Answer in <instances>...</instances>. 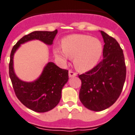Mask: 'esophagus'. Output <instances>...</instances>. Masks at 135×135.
Segmentation results:
<instances>
[{"instance_id": "34e87169", "label": "esophagus", "mask_w": 135, "mask_h": 135, "mask_svg": "<svg viewBox=\"0 0 135 135\" xmlns=\"http://www.w3.org/2000/svg\"><path fill=\"white\" fill-rule=\"evenodd\" d=\"M76 73H74L73 71H72V70H69V77L70 78H72V77H75V76H76Z\"/></svg>"}]
</instances>
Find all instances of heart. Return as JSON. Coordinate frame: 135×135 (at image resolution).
<instances>
[{"mask_svg": "<svg viewBox=\"0 0 135 135\" xmlns=\"http://www.w3.org/2000/svg\"><path fill=\"white\" fill-rule=\"evenodd\" d=\"M62 47L54 49L55 57L62 63L69 57L74 58V66L80 72H86L95 67L103 51L102 42L86 35L67 36L62 40Z\"/></svg>", "mask_w": 135, "mask_h": 135, "instance_id": "b5f03b06", "label": "heart"}]
</instances>
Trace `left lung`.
<instances>
[{
    "label": "left lung",
    "mask_w": 135,
    "mask_h": 135,
    "mask_svg": "<svg viewBox=\"0 0 135 135\" xmlns=\"http://www.w3.org/2000/svg\"><path fill=\"white\" fill-rule=\"evenodd\" d=\"M105 43L103 59L93 69L78 77L81 80L79 99L93 111L108 108L120 96L126 79L123 50L116 40L100 31Z\"/></svg>",
    "instance_id": "obj_1"
}]
</instances>
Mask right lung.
<instances>
[{
    "label": "right lung",
    "instance_id": "right-lung-1",
    "mask_svg": "<svg viewBox=\"0 0 135 135\" xmlns=\"http://www.w3.org/2000/svg\"><path fill=\"white\" fill-rule=\"evenodd\" d=\"M57 33V30L52 32L34 31L20 39L11 52L9 76L15 94L24 105L38 113L49 111L60 103L62 88L68 81V70L62 69L54 62H49L37 79L30 82L24 81L17 77L14 71V54L21 45L33 40H39L51 46L53 44Z\"/></svg>",
    "mask_w": 135,
    "mask_h": 135
}]
</instances>
